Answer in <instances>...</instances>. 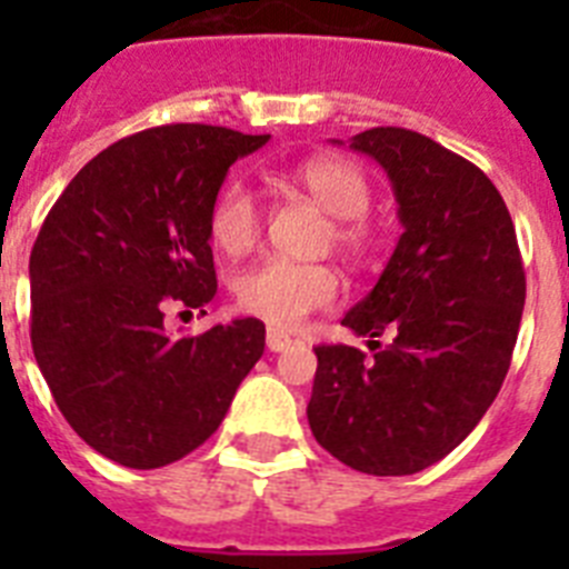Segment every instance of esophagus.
Wrapping results in <instances>:
<instances>
[{
	"label": "esophagus",
	"instance_id": "esophagus-1",
	"mask_svg": "<svg viewBox=\"0 0 569 569\" xmlns=\"http://www.w3.org/2000/svg\"><path fill=\"white\" fill-rule=\"evenodd\" d=\"M288 347H290V336L279 333V330H273V328L268 330V350L281 353V350H288Z\"/></svg>",
	"mask_w": 569,
	"mask_h": 569
}]
</instances>
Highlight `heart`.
Instances as JSON below:
<instances>
[{"label": "heart", "mask_w": 569, "mask_h": 569, "mask_svg": "<svg viewBox=\"0 0 569 569\" xmlns=\"http://www.w3.org/2000/svg\"><path fill=\"white\" fill-rule=\"evenodd\" d=\"M288 182L328 210L333 239L345 253L365 259L376 244V228L365 219L370 208V184L353 162L310 159L288 173ZM261 202L241 179L224 184L210 208V239L219 250L239 256L256 244L261 233ZM236 301L256 319L279 330L301 328L316 310L333 308L341 293L339 273L328 264H299L288 259H264L236 276Z\"/></svg>", "instance_id": "heart-1"}]
</instances>
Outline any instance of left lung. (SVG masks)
Listing matches in <instances>:
<instances>
[{
	"label": "left lung",
	"mask_w": 569,
	"mask_h": 569,
	"mask_svg": "<svg viewBox=\"0 0 569 569\" xmlns=\"http://www.w3.org/2000/svg\"><path fill=\"white\" fill-rule=\"evenodd\" d=\"M350 148L387 170L399 236L376 288L341 319L391 345L316 347L308 421L330 456L370 476L445 459L499 396L525 310V264L496 184L430 136L370 128Z\"/></svg>",
	"instance_id": "1"
}]
</instances>
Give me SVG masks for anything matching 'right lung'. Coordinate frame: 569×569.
I'll use <instances>...</instances> for the list:
<instances>
[{"mask_svg": "<svg viewBox=\"0 0 569 569\" xmlns=\"http://www.w3.org/2000/svg\"><path fill=\"white\" fill-rule=\"evenodd\" d=\"M268 139L213 124L119 139L73 176L39 230L33 356L68 425L116 465L153 470L193 453L264 353L259 319L173 339L164 316L216 296L210 208L230 164Z\"/></svg>", "mask_w": 569, "mask_h": 569, "instance_id": "add662e5", "label": "right lung"}]
</instances>
